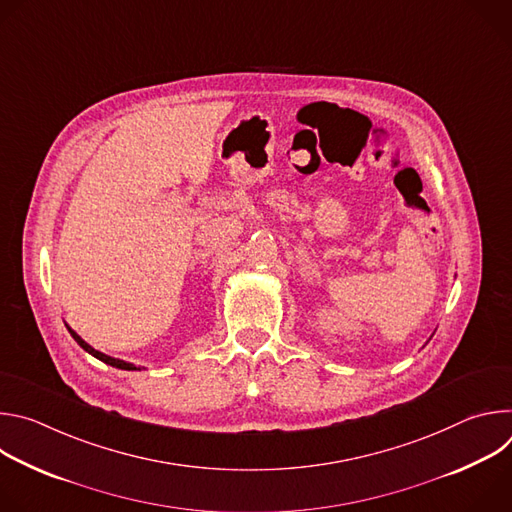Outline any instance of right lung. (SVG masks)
<instances>
[{"label": "right lung", "instance_id": "1", "mask_svg": "<svg viewBox=\"0 0 512 512\" xmlns=\"http://www.w3.org/2000/svg\"><path fill=\"white\" fill-rule=\"evenodd\" d=\"M64 326L68 328V332H70V336L77 340V344L85 350V352H89L91 356H95V358H99L101 362H105V364H109V367H115V369H121V371H141V367H135L133 362H125V360H121V358H115V356H109V354H103V352H99V350H95L89 342H85L75 330H72L66 322H64Z\"/></svg>", "mask_w": 512, "mask_h": 512}]
</instances>
